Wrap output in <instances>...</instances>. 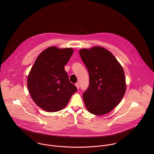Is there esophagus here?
I'll return each instance as SVG.
<instances>
[{
    "label": "esophagus",
    "mask_w": 154,
    "mask_h": 154,
    "mask_svg": "<svg viewBox=\"0 0 154 154\" xmlns=\"http://www.w3.org/2000/svg\"><path fill=\"white\" fill-rule=\"evenodd\" d=\"M75 86L76 87V88H77L78 89H79V83H76L75 84Z\"/></svg>",
    "instance_id": "1"
}]
</instances>
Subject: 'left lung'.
Masks as SVG:
<instances>
[{
  "label": "left lung",
  "mask_w": 154,
  "mask_h": 154,
  "mask_svg": "<svg viewBox=\"0 0 154 154\" xmlns=\"http://www.w3.org/2000/svg\"><path fill=\"white\" fill-rule=\"evenodd\" d=\"M79 54L88 69L89 85L83 94L88 111L100 116L118 106L126 89L123 69L106 48L96 46L82 48Z\"/></svg>",
  "instance_id": "left-lung-1"
}]
</instances>
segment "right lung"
I'll use <instances>...</instances> for the list:
<instances>
[{
	"label": "right lung",
	"instance_id": "add662e5",
	"mask_svg": "<svg viewBox=\"0 0 154 154\" xmlns=\"http://www.w3.org/2000/svg\"><path fill=\"white\" fill-rule=\"evenodd\" d=\"M73 53L72 48L50 47L36 59L27 79L29 94L35 103L48 112L64 109L77 88L65 70Z\"/></svg>",
	"mask_w": 154,
	"mask_h": 154
}]
</instances>
